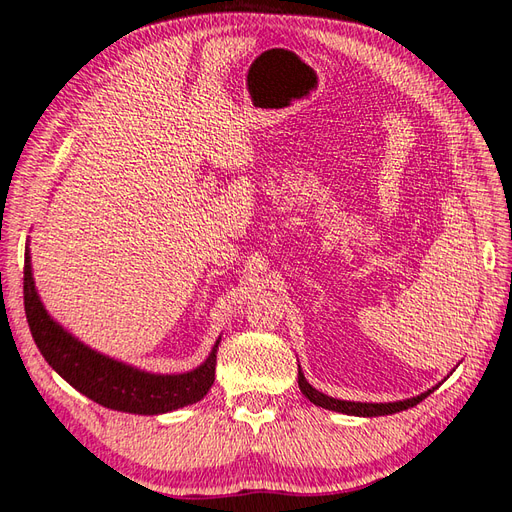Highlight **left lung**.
Wrapping results in <instances>:
<instances>
[{"instance_id":"8db88e82","label":"left lung","mask_w":512,"mask_h":512,"mask_svg":"<svg viewBox=\"0 0 512 512\" xmlns=\"http://www.w3.org/2000/svg\"><path fill=\"white\" fill-rule=\"evenodd\" d=\"M298 387L305 393V398L309 402H313L316 406H322V409L346 413V415H357V417H378V415H391V413H400V411L411 409V406L428 398L439 385L424 391V393H419V396H415V398H406V400H398V402H348V400H337V398L326 396V393L318 391L316 387H311L307 383L303 370H300V365H298Z\"/></svg>"}]
</instances>
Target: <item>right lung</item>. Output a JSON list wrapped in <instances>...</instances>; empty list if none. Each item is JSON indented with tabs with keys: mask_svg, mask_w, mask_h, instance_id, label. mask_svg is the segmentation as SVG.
<instances>
[{
	"mask_svg": "<svg viewBox=\"0 0 512 512\" xmlns=\"http://www.w3.org/2000/svg\"><path fill=\"white\" fill-rule=\"evenodd\" d=\"M23 305L32 337L45 361L71 387L112 411L136 415L168 413L199 402L209 387L214 385L220 337L212 352H209V357L192 372L151 374L101 355V352L64 331L49 316L41 303V296L36 292L30 251L25 253L23 268Z\"/></svg>",
	"mask_w": 512,
	"mask_h": 512,
	"instance_id": "1",
	"label": "right lung"
}]
</instances>
